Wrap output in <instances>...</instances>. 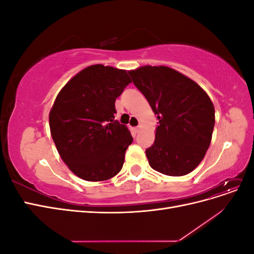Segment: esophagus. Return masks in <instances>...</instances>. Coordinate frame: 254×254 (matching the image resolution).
Masks as SVG:
<instances>
[{"label":"esophagus","mask_w":254,"mask_h":254,"mask_svg":"<svg viewBox=\"0 0 254 254\" xmlns=\"http://www.w3.org/2000/svg\"><path fill=\"white\" fill-rule=\"evenodd\" d=\"M141 128H142V126H141V125H139V126L134 128V131H135V132H139L140 130H141Z\"/></svg>","instance_id":"esophagus-1"}]
</instances>
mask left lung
I'll list each match as a JSON object with an SVG mask.
<instances>
[{
  "label": "left lung",
  "instance_id": "8db88e82",
  "mask_svg": "<svg viewBox=\"0 0 254 254\" xmlns=\"http://www.w3.org/2000/svg\"><path fill=\"white\" fill-rule=\"evenodd\" d=\"M128 73L159 120L155 143L145 151L150 167L166 176L194 171L212 140L215 109L209 95L165 65H143Z\"/></svg>",
  "mask_w": 254,
  "mask_h": 254
}]
</instances>
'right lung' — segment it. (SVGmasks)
<instances>
[{
    "label": "right lung",
    "instance_id": "obj_1",
    "mask_svg": "<svg viewBox=\"0 0 254 254\" xmlns=\"http://www.w3.org/2000/svg\"><path fill=\"white\" fill-rule=\"evenodd\" d=\"M129 82L127 71L93 64L73 76L54 102L49 115L53 141L80 179L105 181L122 170L133 139L113 119L115 99Z\"/></svg>",
    "mask_w": 254,
    "mask_h": 254
}]
</instances>
